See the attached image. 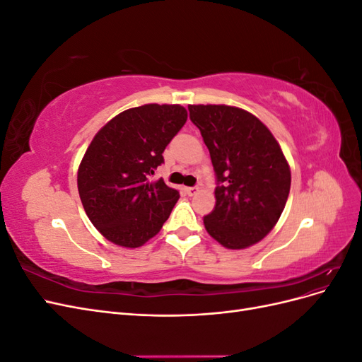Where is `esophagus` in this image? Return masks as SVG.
Masks as SVG:
<instances>
[{
	"label": "esophagus",
	"mask_w": 362,
	"mask_h": 362,
	"mask_svg": "<svg viewBox=\"0 0 362 362\" xmlns=\"http://www.w3.org/2000/svg\"><path fill=\"white\" fill-rule=\"evenodd\" d=\"M198 192H199L198 187H185V193H187L189 196H193V194H196Z\"/></svg>",
	"instance_id": "34e87169"
}]
</instances>
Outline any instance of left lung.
Here are the masks:
<instances>
[{
  "mask_svg": "<svg viewBox=\"0 0 362 362\" xmlns=\"http://www.w3.org/2000/svg\"><path fill=\"white\" fill-rule=\"evenodd\" d=\"M217 178L206 233L228 249L261 242L288 199L291 172L286 156L261 120L231 105H189Z\"/></svg>",
  "mask_w": 362,
  "mask_h": 362,
  "instance_id": "obj_1",
  "label": "left lung"
}]
</instances>
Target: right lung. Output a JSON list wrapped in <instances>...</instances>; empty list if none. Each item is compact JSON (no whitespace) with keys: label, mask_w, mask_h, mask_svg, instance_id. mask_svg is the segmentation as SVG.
<instances>
[{"label":"right lung","mask_w":362,"mask_h":362,"mask_svg":"<svg viewBox=\"0 0 362 362\" xmlns=\"http://www.w3.org/2000/svg\"><path fill=\"white\" fill-rule=\"evenodd\" d=\"M185 120L180 104H145L108 120L90 141L76 182L87 217L108 242L144 246L169 218L180 193L151 177Z\"/></svg>","instance_id":"add662e5"}]
</instances>
